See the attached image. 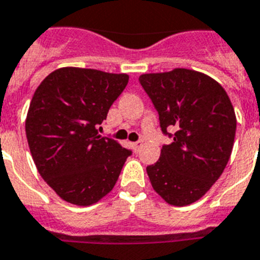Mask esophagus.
<instances>
[{
  "mask_svg": "<svg viewBox=\"0 0 260 260\" xmlns=\"http://www.w3.org/2000/svg\"><path fill=\"white\" fill-rule=\"evenodd\" d=\"M132 147H134V149L136 152L140 151V148L143 147V140H137L135 141V143H132Z\"/></svg>",
  "mask_w": 260,
  "mask_h": 260,
  "instance_id": "esophagus-1",
  "label": "esophagus"
}]
</instances>
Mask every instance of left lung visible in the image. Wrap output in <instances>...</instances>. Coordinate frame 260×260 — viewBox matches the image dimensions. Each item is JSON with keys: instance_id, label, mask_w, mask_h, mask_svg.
<instances>
[{"instance_id": "left-lung-1", "label": "left lung", "mask_w": 260, "mask_h": 260, "mask_svg": "<svg viewBox=\"0 0 260 260\" xmlns=\"http://www.w3.org/2000/svg\"><path fill=\"white\" fill-rule=\"evenodd\" d=\"M139 81L159 113L161 132L174 139L147 167L152 187L168 204L188 206L229 163L236 131L234 107L218 81L191 69L141 75Z\"/></svg>"}]
</instances>
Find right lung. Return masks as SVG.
I'll return each instance as SVG.
<instances>
[{
	"label": "right lung",
	"mask_w": 260,
	"mask_h": 260,
	"mask_svg": "<svg viewBox=\"0 0 260 260\" xmlns=\"http://www.w3.org/2000/svg\"><path fill=\"white\" fill-rule=\"evenodd\" d=\"M128 75L61 68L36 89L25 131L42 179L61 199L90 206L112 191L131 149L99 135ZM101 128V126H100Z\"/></svg>",
	"instance_id": "1"
}]
</instances>
